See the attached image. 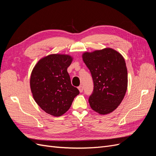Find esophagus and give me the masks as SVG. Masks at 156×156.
Returning <instances> with one entry per match:
<instances>
[{
  "instance_id": "esophagus-1",
  "label": "esophagus",
  "mask_w": 156,
  "mask_h": 156,
  "mask_svg": "<svg viewBox=\"0 0 156 156\" xmlns=\"http://www.w3.org/2000/svg\"><path fill=\"white\" fill-rule=\"evenodd\" d=\"M78 89H79V92H83V86H79V87H78Z\"/></svg>"
}]
</instances>
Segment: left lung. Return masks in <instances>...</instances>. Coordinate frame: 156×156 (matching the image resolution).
Here are the masks:
<instances>
[{
    "label": "left lung",
    "instance_id": "obj_1",
    "mask_svg": "<svg viewBox=\"0 0 156 156\" xmlns=\"http://www.w3.org/2000/svg\"><path fill=\"white\" fill-rule=\"evenodd\" d=\"M83 59L91 73L94 90L88 101L100 115L108 114L123 100L127 87V71L124 58L119 52L105 48L86 52Z\"/></svg>",
    "mask_w": 156,
    "mask_h": 156
}]
</instances>
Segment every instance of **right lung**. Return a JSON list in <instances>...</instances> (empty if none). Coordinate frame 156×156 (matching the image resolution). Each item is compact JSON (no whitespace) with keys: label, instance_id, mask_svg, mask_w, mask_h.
Returning <instances> with one entry per match:
<instances>
[{"label":"right lung","instance_id":"add662e5","mask_svg":"<svg viewBox=\"0 0 156 156\" xmlns=\"http://www.w3.org/2000/svg\"><path fill=\"white\" fill-rule=\"evenodd\" d=\"M72 62L69 55H50L38 61L30 76L33 98L41 108L54 116L68 111L79 90L72 86L67 69Z\"/></svg>","mask_w":156,"mask_h":156}]
</instances>
